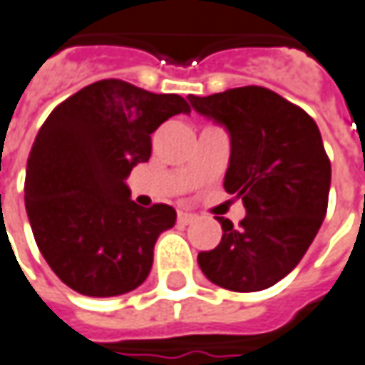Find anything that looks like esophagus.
<instances>
[{
    "instance_id": "esophagus-1",
    "label": "esophagus",
    "mask_w": 365,
    "mask_h": 365,
    "mask_svg": "<svg viewBox=\"0 0 365 365\" xmlns=\"http://www.w3.org/2000/svg\"><path fill=\"white\" fill-rule=\"evenodd\" d=\"M192 221H195V215H192V212H178V222H180V225H188V222Z\"/></svg>"
}]
</instances>
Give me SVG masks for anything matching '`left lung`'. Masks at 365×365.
Instances as JSON below:
<instances>
[{"instance_id": "obj_1", "label": "left lung", "mask_w": 365, "mask_h": 365, "mask_svg": "<svg viewBox=\"0 0 365 365\" xmlns=\"http://www.w3.org/2000/svg\"><path fill=\"white\" fill-rule=\"evenodd\" d=\"M231 140L225 190L243 199L245 219L225 217L221 243L199 253L207 279L229 291H263L289 275L327 211L331 165L319 128L299 106L261 86L188 96Z\"/></svg>"}]
</instances>
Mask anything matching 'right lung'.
I'll return each instance as SVG.
<instances>
[{
    "instance_id": "obj_1",
    "label": "right lung",
    "mask_w": 365,
    "mask_h": 365,
    "mask_svg": "<svg viewBox=\"0 0 365 365\" xmlns=\"http://www.w3.org/2000/svg\"><path fill=\"white\" fill-rule=\"evenodd\" d=\"M185 98L100 80L53 108L26 168V211L51 271L88 297H114L143 285L154 243L177 222L168 205L138 207L126 178L148 163L153 134Z\"/></svg>"
}]
</instances>
